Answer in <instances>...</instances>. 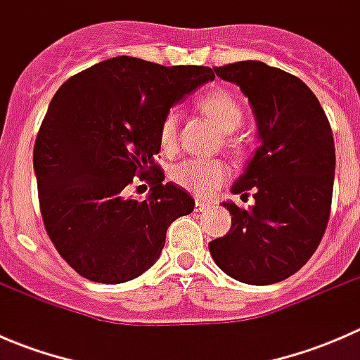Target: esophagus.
Here are the masks:
<instances>
[{"label":"esophagus","mask_w":360,"mask_h":360,"mask_svg":"<svg viewBox=\"0 0 360 360\" xmlns=\"http://www.w3.org/2000/svg\"><path fill=\"white\" fill-rule=\"evenodd\" d=\"M195 205H197L198 212H203V210H209L210 207H212V202L202 200V198H197V200H195Z\"/></svg>","instance_id":"esophagus-1"}]
</instances>
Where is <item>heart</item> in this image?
I'll return each mask as SVG.
<instances>
[{"mask_svg":"<svg viewBox=\"0 0 360 360\" xmlns=\"http://www.w3.org/2000/svg\"><path fill=\"white\" fill-rule=\"evenodd\" d=\"M197 108L203 116H207L214 123V127L221 134H226L224 144L231 151L238 153L244 150V139L235 134L244 118V111H242L240 103L228 90L217 89L203 94L197 101ZM177 129H179V112L172 110L162 120L158 130L160 148L165 153H172L176 150ZM228 177H230V170L219 160H186L174 167L170 172V179L174 183L198 197H209V195L216 193L226 183Z\"/></svg>","mask_w":360,"mask_h":360,"instance_id":"b5f03b06","label":"heart"}]
</instances>
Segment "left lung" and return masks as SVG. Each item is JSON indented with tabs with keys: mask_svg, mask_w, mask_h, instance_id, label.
Here are the masks:
<instances>
[{
	"mask_svg": "<svg viewBox=\"0 0 360 360\" xmlns=\"http://www.w3.org/2000/svg\"><path fill=\"white\" fill-rule=\"evenodd\" d=\"M249 99L259 146L231 193L254 202L240 209L223 202L231 228L209 244L231 278L268 285L296 274L311 257L331 212L335 139L321 103L296 76L259 60L214 68Z\"/></svg>",
	"mask_w": 360,
	"mask_h": 360,
	"instance_id": "1",
	"label": "left lung"
}]
</instances>
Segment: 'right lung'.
<instances>
[{"instance_id": "1", "label": "right lung", "mask_w": 360, "mask_h": 360, "mask_svg": "<svg viewBox=\"0 0 360 360\" xmlns=\"http://www.w3.org/2000/svg\"><path fill=\"white\" fill-rule=\"evenodd\" d=\"M214 79L210 68L160 66L122 56L71 76L56 92L34 143L43 223L82 277L122 284L155 264L167 228L195 200L163 184L158 130L174 104ZM137 175L144 201L126 197Z\"/></svg>"}]
</instances>
